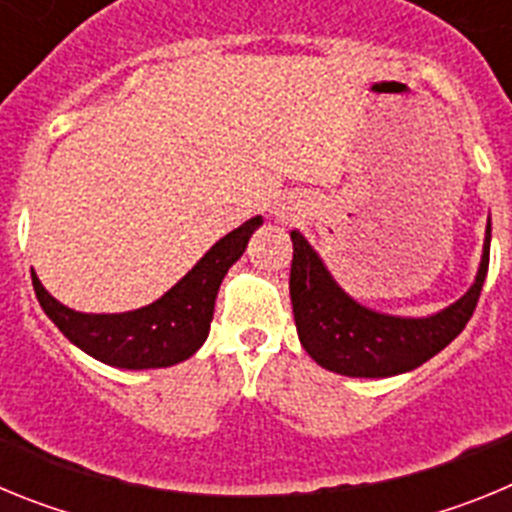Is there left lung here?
<instances>
[{"mask_svg": "<svg viewBox=\"0 0 512 512\" xmlns=\"http://www.w3.org/2000/svg\"><path fill=\"white\" fill-rule=\"evenodd\" d=\"M490 223L477 279L467 295L431 318H395L361 307L333 282L297 230L292 238L289 297L302 348L323 369L346 377H395L436 356L472 318L490 266Z\"/></svg>", "mask_w": 512, "mask_h": 512, "instance_id": "obj_1", "label": "left lung"}]
</instances>
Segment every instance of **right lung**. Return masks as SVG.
<instances>
[{"mask_svg": "<svg viewBox=\"0 0 512 512\" xmlns=\"http://www.w3.org/2000/svg\"><path fill=\"white\" fill-rule=\"evenodd\" d=\"M261 217H251L215 243L182 282L161 300L120 315H87L61 305L45 292L33 271L40 307L63 336L97 361L120 369H158L189 359L205 343L215 312L217 289L230 266L241 259Z\"/></svg>", "mask_w": 512, "mask_h": 512, "instance_id": "right-lung-1", "label": "right lung"}]
</instances>
